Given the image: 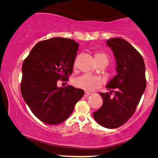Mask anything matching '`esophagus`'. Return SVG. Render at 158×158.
Returning <instances> with one entry per match:
<instances>
[{"label": "esophagus", "instance_id": "34e87169", "mask_svg": "<svg viewBox=\"0 0 158 158\" xmlns=\"http://www.w3.org/2000/svg\"><path fill=\"white\" fill-rule=\"evenodd\" d=\"M91 94H90V93H89V92H85V93H84V97H88V96H89V95H90Z\"/></svg>", "mask_w": 158, "mask_h": 158}]
</instances>
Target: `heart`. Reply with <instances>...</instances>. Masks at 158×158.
<instances>
[{"label":"heart","instance_id":"b5f03b06","mask_svg":"<svg viewBox=\"0 0 158 158\" xmlns=\"http://www.w3.org/2000/svg\"><path fill=\"white\" fill-rule=\"evenodd\" d=\"M94 58L97 63H99V62L104 61V60H107L108 61L107 56L103 52H96L94 54ZM76 66L77 61H75L74 64V67L75 68ZM74 85L77 87L84 89L86 92H92L100 87L101 81L98 77L86 74L75 79Z\"/></svg>","mask_w":158,"mask_h":158}]
</instances>
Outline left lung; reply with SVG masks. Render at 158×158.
Returning <instances> with one entry per match:
<instances>
[{"mask_svg":"<svg viewBox=\"0 0 158 158\" xmlns=\"http://www.w3.org/2000/svg\"><path fill=\"white\" fill-rule=\"evenodd\" d=\"M106 44L116 59L117 74L106 86L110 92L99 94L103 104L93 116L102 127L114 129L128 121L140 101L146 87L145 65L141 54L126 40L113 38Z\"/></svg>","mask_w":158,"mask_h":158,"instance_id":"8db88e82","label":"left lung"}]
</instances>
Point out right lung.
I'll use <instances>...</instances> for the list:
<instances>
[{"mask_svg":"<svg viewBox=\"0 0 158 158\" xmlns=\"http://www.w3.org/2000/svg\"><path fill=\"white\" fill-rule=\"evenodd\" d=\"M79 44L55 37L38 42L22 65V97L35 117L48 124H58L72 114L84 92L72 86L58 87L72 74Z\"/></svg>","mask_w":158,"mask_h":158,"instance_id":"1","label":"right lung"}]
</instances>
